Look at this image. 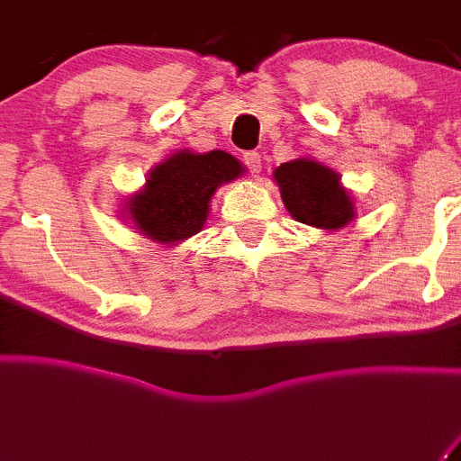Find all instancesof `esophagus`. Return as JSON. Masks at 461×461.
Masks as SVG:
<instances>
[{"mask_svg":"<svg viewBox=\"0 0 461 461\" xmlns=\"http://www.w3.org/2000/svg\"><path fill=\"white\" fill-rule=\"evenodd\" d=\"M244 162L246 167H249V171L252 173V176H259L261 173V156L257 151H249L244 153Z\"/></svg>","mask_w":461,"mask_h":461,"instance_id":"1","label":"esophagus"}]
</instances>
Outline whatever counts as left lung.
Returning a JSON list of instances; mask_svg holds the SVG:
<instances>
[{
  "label": "left lung",
  "instance_id": "1",
  "mask_svg": "<svg viewBox=\"0 0 461 461\" xmlns=\"http://www.w3.org/2000/svg\"><path fill=\"white\" fill-rule=\"evenodd\" d=\"M288 212L301 224L321 230H340L356 220L351 193L340 182V173L314 158L284 162L272 173Z\"/></svg>",
  "mask_w": 461,
  "mask_h": 461
}]
</instances>
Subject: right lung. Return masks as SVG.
<instances>
[{
  "label": "right lung",
  "instance_id": "obj_1",
  "mask_svg": "<svg viewBox=\"0 0 461 461\" xmlns=\"http://www.w3.org/2000/svg\"><path fill=\"white\" fill-rule=\"evenodd\" d=\"M244 173L246 167L221 149H180L151 167L142 189L122 204V217L147 240L169 249L204 229L215 191Z\"/></svg>",
  "mask_w": 461,
  "mask_h": 461
}]
</instances>
